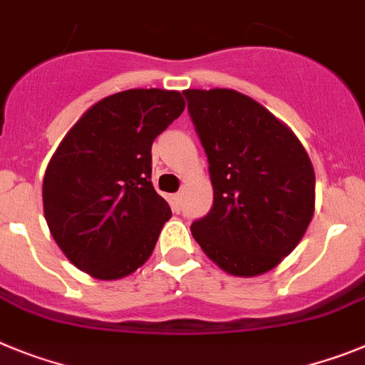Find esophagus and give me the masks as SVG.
Listing matches in <instances>:
<instances>
[{
  "mask_svg": "<svg viewBox=\"0 0 365 365\" xmlns=\"http://www.w3.org/2000/svg\"><path fill=\"white\" fill-rule=\"evenodd\" d=\"M170 205H173L174 211H180L182 209V195H173L170 196Z\"/></svg>",
  "mask_w": 365,
  "mask_h": 365,
  "instance_id": "esophagus-1",
  "label": "esophagus"
}]
</instances>
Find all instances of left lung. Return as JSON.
Segmentation results:
<instances>
[{"label": "left lung", "instance_id": "8db88e82", "mask_svg": "<svg viewBox=\"0 0 365 365\" xmlns=\"http://www.w3.org/2000/svg\"><path fill=\"white\" fill-rule=\"evenodd\" d=\"M207 154L213 207L191 224L222 270L259 275L287 257L314 215V169L299 139L235 90H185Z\"/></svg>", "mask_w": 365, "mask_h": 365}]
</instances>
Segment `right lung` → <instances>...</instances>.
<instances>
[{
  "label": "right lung",
  "mask_w": 365,
  "mask_h": 365,
  "mask_svg": "<svg viewBox=\"0 0 365 365\" xmlns=\"http://www.w3.org/2000/svg\"><path fill=\"white\" fill-rule=\"evenodd\" d=\"M183 108L178 91H119L62 139L43 176V215L78 270L110 281L150 257L173 215L150 182L152 143Z\"/></svg>",
  "instance_id": "1"
}]
</instances>
